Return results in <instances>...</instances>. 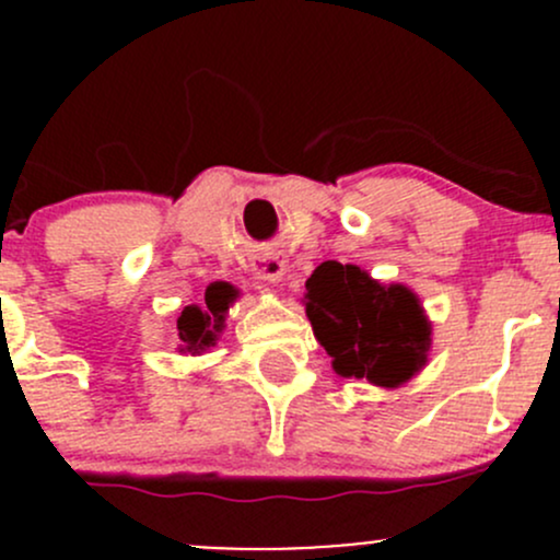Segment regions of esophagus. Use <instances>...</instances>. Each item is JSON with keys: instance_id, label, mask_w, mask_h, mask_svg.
Returning a JSON list of instances; mask_svg holds the SVG:
<instances>
[{"instance_id": "34e87169", "label": "esophagus", "mask_w": 560, "mask_h": 560, "mask_svg": "<svg viewBox=\"0 0 560 560\" xmlns=\"http://www.w3.org/2000/svg\"><path fill=\"white\" fill-rule=\"evenodd\" d=\"M252 273L254 279H259L262 284L279 287L281 281L287 279V273H290V265H287V259L279 257V254H262V257L254 262Z\"/></svg>"}]
</instances>
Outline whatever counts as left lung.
<instances>
[{
    "label": "left lung",
    "mask_w": 560,
    "mask_h": 560,
    "mask_svg": "<svg viewBox=\"0 0 560 560\" xmlns=\"http://www.w3.org/2000/svg\"><path fill=\"white\" fill-rule=\"evenodd\" d=\"M306 314L336 374L398 387L425 365L431 325L415 292L358 265L322 262L306 281Z\"/></svg>",
    "instance_id": "left-lung-1"
}]
</instances>
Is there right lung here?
Listing matches in <instances>:
<instances>
[{
  "label": "right lung",
  "instance_id": "1",
  "mask_svg": "<svg viewBox=\"0 0 560 560\" xmlns=\"http://www.w3.org/2000/svg\"><path fill=\"white\" fill-rule=\"evenodd\" d=\"M235 290L230 284H211L206 290V303L202 306H186L178 316V338L180 352L200 354L217 343V336L224 327V312L233 303Z\"/></svg>",
  "mask_w": 560,
  "mask_h": 560
}]
</instances>
